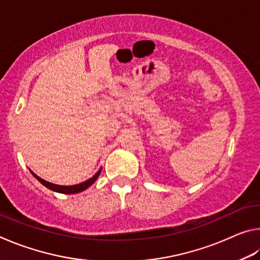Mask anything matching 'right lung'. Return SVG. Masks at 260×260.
<instances>
[{
	"instance_id": "obj_1",
	"label": "right lung",
	"mask_w": 260,
	"mask_h": 260,
	"mask_svg": "<svg viewBox=\"0 0 260 260\" xmlns=\"http://www.w3.org/2000/svg\"><path fill=\"white\" fill-rule=\"evenodd\" d=\"M101 171H102V167H101V169L98 171V173H96L93 178L88 179L87 181L82 182V183L74 184V186H59V184H54V183H51V182L46 181V180L41 179L40 177H38V175L34 174L32 171H30V173L34 175L35 179H38V181H40L43 184V186L47 187L48 189H50V190H52V191L61 192V193H77V192H80V191L86 190L88 187H90L91 184H93L96 181V179L99 178Z\"/></svg>"
}]
</instances>
